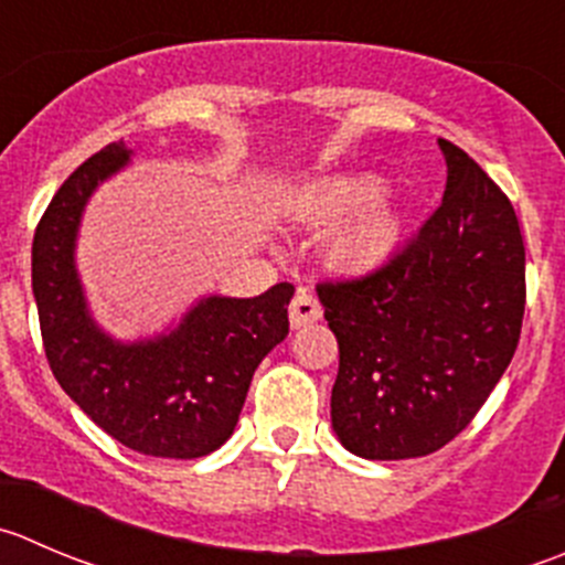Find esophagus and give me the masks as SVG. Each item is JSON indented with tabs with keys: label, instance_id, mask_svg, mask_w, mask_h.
Masks as SVG:
<instances>
[{
	"label": "esophagus",
	"instance_id": "esophagus-1",
	"mask_svg": "<svg viewBox=\"0 0 565 565\" xmlns=\"http://www.w3.org/2000/svg\"><path fill=\"white\" fill-rule=\"evenodd\" d=\"M320 317L322 309L320 303H317L315 295H311L309 289H298L292 303H289V322H292V328H303L309 326V322H317Z\"/></svg>",
	"mask_w": 565,
	"mask_h": 565
}]
</instances>
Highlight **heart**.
I'll return each instance as SVG.
<instances>
[{
	"label": "heart",
	"mask_w": 565,
	"mask_h": 565,
	"mask_svg": "<svg viewBox=\"0 0 565 565\" xmlns=\"http://www.w3.org/2000/svg\"><path fill=\"white\" fill-rule=\"evenodd\" d=\"M383 188L375 177H348L322 182L300 204V217L309 226H328L348 212L350 217L328 243V256L344 273H366L392 256L397 245V217L388 206L375 204Z\"/></svg>",
	"instance_id": "obj_1"
}]
</instances>
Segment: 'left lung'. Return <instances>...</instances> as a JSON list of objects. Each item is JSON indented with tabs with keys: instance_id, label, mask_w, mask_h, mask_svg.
I'll return each instance as SVG.
<instances>
[{
	"instance_id": "obj_1",
	"label": "left lung",
	"mask_w": 565,
	"mask_h": 565,
	"mask_svg": "<svg viewBox=\"0 0 565 565\" xmlns=\"http://www.w3.org/2000/svg\"><path fill=\"white\" fill-rule=\"evenodd\" d=\"M447 190L416 237L375 270L317 284L339 342L331 422L370 461L456 439L516 353L524 237L513 204L450 140Z\"/></svg>"
}]
</instances>
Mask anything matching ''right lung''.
I'll return each mask as SVG.
<instances>
[{
  "label": "right lung",
  "mask_w": 565,
  "mask_h": 565,
  "mask_svg": "<svg viewBox=\"0 0 565 565\" xmlns=\"http://www.w3.org/2000/svg\"><path fill=\"white\" fill-rule=\"evenodd\" d=\"M109 143L54 193L32 239V292L43 350L63 392L129 450L201 458L234 434L259 361L289 333L295 287L259 298H206L177 331L120 344L93 326L74 270V239L87 195L126 166Z\"/></svg>",
  "instance_id": "add662e5"
}]
</instances>
